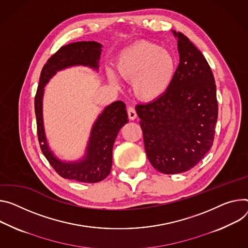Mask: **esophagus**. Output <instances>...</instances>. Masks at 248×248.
<instances>
[{
    "label": "esophagus",
    "instance_id": "34e87169",
    "mask_svg": "<svg viewBox=\"0 0 248 248\" xmlns=\"http://www.w3.org/2000/svg\"><path fill=\"white\" fill-rule=\"evenodd\" d=\"M127 115H128L129 120H134L137 118V111H136V109H134V108H132V107L127 108Z\"/></svg>",
    "mask_w": 248,
    "mask_h": 248
}]
</instances>
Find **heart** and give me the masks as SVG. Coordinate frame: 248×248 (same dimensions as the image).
Returning <instances> with one entry per match:
<instances>
[{
  "label": "heart",
  "instance_id": "b5f03b06",
  "mask_svg": "<svg viewBox=\"0 0 248 248\" xmlns=\"http://www.w3.org/2000/svg\"><path fill=\"white\" fill-rule=\"evenodd\" d=\"M117 70L121 77L132 81V91L140 100L152 102L164 96L171 88L177 71L174 55L149 41H139L118 55ZM108 78L117 83L112 72Z\"/></svg>",
  "mask_w": 248,
  "mask_h": 248
}]
</instances>
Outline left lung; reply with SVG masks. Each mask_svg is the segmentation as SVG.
Segmentation results:
<instances>
[{"instance_id": "1", "label": "left lung", "mask_w": 248, "mask_h": 248, "mask_svg": "<svg viewBox=\"0 0 248 248\" xmlns=\"http://www.w3.org/2000/svg\"><path fill=\"white\" fill-rule=\"evenodd\" d=\"M179 65L169 91L138 105L147 158L161 173L177 174L197 165L213 146L217 120L216 83L204 55L182 32Z\"/></svg>"}]
</instances>
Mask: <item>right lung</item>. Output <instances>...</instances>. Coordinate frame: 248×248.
<instances>
[{"instance_id":"1","label":"right lung","mask_w":248,"mask_h":248,"mask_svg":"<svg viewBox=\"0 0 248 248\" xmlns=\"http://www.w3.org/2000/svg\"><path fill=\"white\" fill-rule=\"evenodd\" d=\"M102 46L96 41L73 42L60 47L43 66L34 98L37 137L40 149L52 168L62 178L83 183H97L110 172L112 146L120 129L128 122L125 105L122 101L108 106L96 121L87 147L85 158L75 163L57 159L49 150L43 129L42 96L43 88L59 70L73 65L90 66L98 69Z\"/></svg>"}]
</instances>
